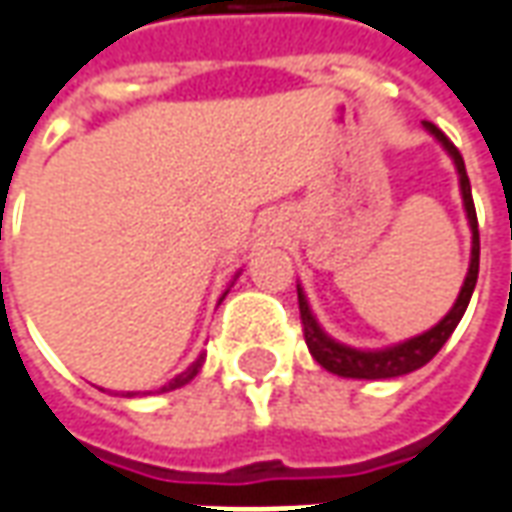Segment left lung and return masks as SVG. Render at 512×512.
I'll list each match as a JSON object with an SVG mask.
<instances>
[{
	"instance_id": "left-lung-1",
	"label": "left lung",
	"mask_w": 512,
	"mask_h": 512,
	"mask_svg": "<svg viewBox=\"0 0 512 512\" xmlns=\"http://www.w3.org/2000/svg\"><path fill=\"white\" fill-rule=\"evenodd\" d=\"M423 128L429 131L431 137L443 145V151L451 156L457 176H460V193H462V207H465V218H468V227H471V263H468V274H465V283H462L457 302L451 305L448 311L434 328L426 333H417L412 339L398 344H389V347H378V350H358L350 344L336 342L333 336H328L322 325L316 322L314 311L308 305V297L302 291V285H297V297H300V316H302V330H305V344L311 350V356L316 358V364H322L328 373L342 375V378H364V381H384V378H398V375L415 373L423 364H429L431 358L440 353V347L448 342V336L454 333V328L460 325L462 314L471 302V294L476 288V277H479V224H476V210L474 198H471V182H468V173H465V162H462L460 151L454 148V142L429 120H423Z\"/></svg>"
}]
</instances>
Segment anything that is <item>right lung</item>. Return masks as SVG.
Wrapping results in <instances>:
<instances>
[{"mask_svg": "<svg viewBox=\"0 0 512 512\" xmlns=\"http://www.w3.org/2000/svg\"><path fill=\"white\" fill-rule=\"evenodd\" d=\"M235 277H238V274H235ZM227 294H229V291H224V297H227ZM224 297H221V300H224ZM221 300H218V302H221ZM201 367H204V353H201V356H198L196 361H193V364H190V367L184 370V373H179L176 378H170L168 384H165V387H159L156 392L162 395V392H170V389H179V387H184V384H190V381H193V378L198 375V370H201ZM128 395H139V392H128Z\"/></svg>", "mask_w": 512, "mask_h": 512, "instance_id": "right-lung-1", "label": "right lung"}]
</instances>
